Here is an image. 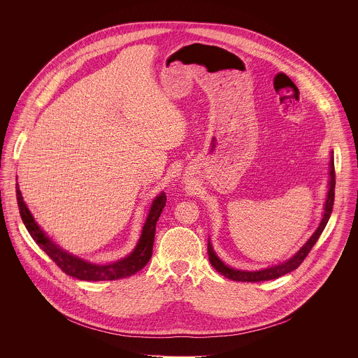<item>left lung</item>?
Instances as JSON below:
<instances>
[{
  "mask_svg": "<svg viewBox=\"0 0 358 358\" xmlns=\"http://www.w3.org/2000/svg\"><path fill=\"white\" fill-rule=\"evenodd\" d=\"M329 189H328V194H327V201L324 206V215L321 219L320 226L317 227V230L314 231V234L308 238L306 244L292 256L291 259H288L284 263L263 268V270H257V271H245V270H236L229 267L227 264H224L217 255L213 252L212 244L210 241H208V256H209V262L213 266V268H216V271H219L222 275L227 277L229 280L233 281H241V282H259V281H268V280H274L278 278L287 273L294 271L295 268L299 267V264L306 259L308 252L311 251V248L314 247V244L317 243V240L320 238L321 233L324 231L329 216L332 213V208H334V199H335V165H334V153L331 154V161H329V183H328Z\"/></svg>",
  "mask_w": 358,
  "mask_h": 358,
  "instance_id": "left-lung-1",
  "label": "left lung"
}]
</instances>
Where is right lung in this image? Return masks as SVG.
Wrapping results in <instances>:
<instances>
[{
	"label": "right lung",
	"mask_w": 358,
	"mask_h": 358,
	"mask_svg": "<svg viewBox=\"0 0 358 358\" xmlns=\"http://www.w3.org/2000/svg\"><path fill=\"white\" fill-rule=\"evenodd\" d=\"M16 199H17V206H19L22 220H23L27 231L33 237V240L38 244V247L51 257L63 273H66L70 277L84 280V281L120 280V278L131 277L132 274L142 270L149 263L152 254H153L155 224H157V220H158V217L165 206V201H166L165 193H161L159 196H157L154 199L153 204H152V208L148 215V219L142 229L141 238H139L135 250L129 255L125 256L124 259H120L114 263L96 264V263L87 262L81 257L71 255L52 243L51 240L44 234V231L40 229V226L36 223L29 208L23 203V197H22L17 183H16Z\"/></svg>",
	"instance_id": "add662e5"
}]
</instances>
